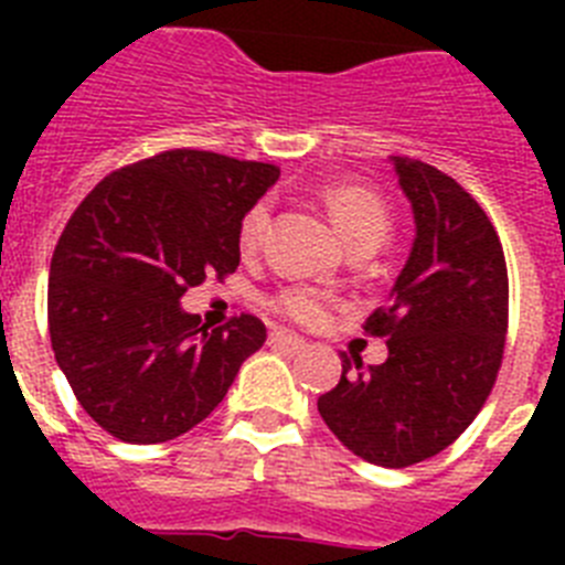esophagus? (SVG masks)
<instances>
[{"label": "esophagus", "instance_id": "esophagus-1", "mask_svg": "<svg viewBox=\"0 0 565 565\" xmlns=\"http://www.w3.org/2000/svg\"><path fill=\"white\" fill-rule=\"evenodd\" d=\"M268 344L277 348L282 353H302L306 351V339H299L297 333H288V331H271L268 337Z\"/></svg>", "mask_w": 565, "mask_h": 565}]
</instances>
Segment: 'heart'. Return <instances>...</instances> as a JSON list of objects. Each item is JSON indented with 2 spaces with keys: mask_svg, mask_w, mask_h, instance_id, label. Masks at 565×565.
<instances>
[{
  "mask_svg": "<svg viewBox=\"0 0 565 565\" xmlns=\"http://www.w3.org/2000/svg\"><path fill=\"white\" fill-rule=\"evenodd\" d=\"M322 203H326L328 214H331L333 226L344 237L348 248H376L382 246L387 232H391V212L384 206L373 189L359 186V183H333L322 192ZM268 228V203H254L243 221H239L237 243L243 254H254L266 237ZM282 317L294 319L299 326H319L326 322L328 308H331V297L317 288L308 286H291L286 291H279L274 299Z\"/></svg>",
  "mask_w": 565,
  "mask_h": 565,
  "instance_id": "1",
  "label": "heart"
}]
</instances>
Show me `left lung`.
<instances>
[{
	"label": "left lung",
	"mask_w": 565,
	"mask_h": 565,
	"mask_svg": "<svg viewBox=\"0 0 565 565\" xmlns=\"http://www.w3.org/2000/svg\"><path fill=\"white\" fill-rule=\"evenodd\" d=\"M416 237L387 306L364 322L387 337V359L342 379L319 416L364 461L402 469L450 447L487 402L503 359L509 279L495 228L450 174L393 154Z\"/></svg>",
	"instance_id": "obj_1"
}]
</instances>
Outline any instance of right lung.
<instances>
[{
	"label": "right lung",
	"mask_w": 565,
	"mask_h": 565,
	"mask_svg": "<svg viewBox=\"0 0 565 565\" xmlns=\"http://www.w3.org/2000/svg\"><path fill=\"white\" fill-rule=\"evenodd\" d=\"M277 178L274 163L169 149L104 178L73 212L50 259V342L109 436H183L263 348L257 317L206 331L181 297L239 266V221Z\"/></svg>",
	"instance_id": "right-lung-1"
}]
</instances>
